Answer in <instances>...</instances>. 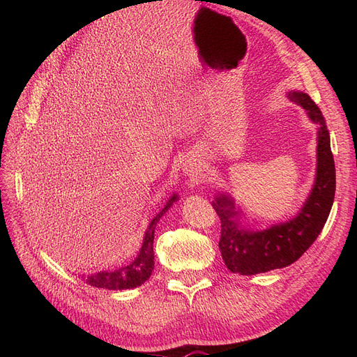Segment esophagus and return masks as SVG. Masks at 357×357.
<instances>
[{
  "mask_svg": "<svg viewBox=\"0 0 357 357\" xmlns=\"http://www.w3.org/2000/svg\"><path fill=\"white\" fill-rule=\"evenodd\" d=\"M183 171H185V174H188L189 177H195L198 176V172L201 171L199 167H197V164H192V162H186L185 165H183Z\"/></svg>",
  "mask_w": 357,
  "mask_h": 357,
  "instance_id": "esophagus-1",
  "label": "esophagus"
}]
</instances>
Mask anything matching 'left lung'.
I'll return each mask as SVG.
<instances>
[{"mask_svg": "<svg viewBox=\"0 0 357 357\" xmlns=\"http://www.w3.org/2000/svg\"><path fill=\"white\" fill-rule=\"evenodd\" d=\"M287 98L301 105L312 123L317 125V167L314 185L295 218L271 225L266 229H252L244 213L229 193H218L211 201L222 223L219 248L225 265L234 274L255 275L296 262L316 241L325 226L335 197V164L331 137L319 107L301 91H289Z\"/></svg>", "mask_w": 357, "mask_h": 357, "instance_id": "left-lung-1", "label": "left lung"}]
</instances>
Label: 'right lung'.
Instances as JSON below:
<instances>
[{
	"instance_id": "obj_1",
	"label": "right lung",
	"mask_w": 357,
	"mask_h": 357,
	"mask_svg": "<svg viewBox=\"0 0 357 357\" xmlns=\"http://www.w3.org/2000/svg\"><path fill=\"white\" fill-rule=\"evenodd\" d=\"M178 201L177 193H172V197L167 201L165 207L162 208L155 218L150 220L143 244L137 257L131 264L119 266L116 269H109V271H100L89 275H82L86 283L98 287V289H109V290H126L134 289L144 284L152 275L153 266H155V253H153V240H155V228L158 222L160 220L171 207L172 204Z\"/></svg>"
}]
</instances>
